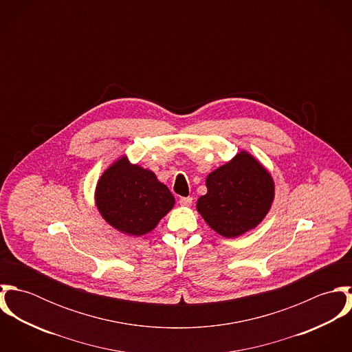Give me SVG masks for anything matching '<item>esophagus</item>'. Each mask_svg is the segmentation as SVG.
I'll list each match as a JSON object with an SVG mask.
<instances>
[{
    "mask_svg": "<svg viewBox=\"0 0 352 352\" xmlns=\"http://www.w3.org/2000/svg\"><path fill=\"white\" fill-rule=\"evenodd\" d=\"M180 201V204L182 206H184V207H190L191 204H192V198L191 197H183V198H180L179 199Z\"/></svg>",
    "mask_w": 352,
    "mask_h": 352,
    "instance_id": "1",
    "label": "esophagus"
}]
</instances>
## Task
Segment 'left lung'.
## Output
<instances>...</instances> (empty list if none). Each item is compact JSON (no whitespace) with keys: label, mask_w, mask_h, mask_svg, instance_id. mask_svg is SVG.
I'll list each match as a JSON object with an SVG mask.
<instances>
[{"label":"left lung","mask_w":352,"mask_h":352,"mask_svg":"<svg viewBox=\"0 0 352 352\" xmlns=\"http://www.w3.org/2000/svg\"><path fill=\"white\" fill-rule=\"evenodd\" d=\"M206 187L207 192L197 201V210L214 232L226 239L254 229L275 199L271 173L247 151L208 173Z\"/></svg>","instance_id":"obj_1"}]
</instances>
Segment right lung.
I'll return each mask as SVG.
<instances>
[{"label":"right lung","mask_w":352,"mask_h":352,"mask_svg":"<svg viewBox=\"0 0 352 352\" xmlns=\"http://www.w3.org/2000/svg\"><path fill=\"white\" fill-rule=\"evenodd\" d=\"M95 203L108 225L123 234L140 237L151 233L173 208L175 197L154 172L131 164L123 154L101 173Z\"/></svg>","instance_id":"obj_1"}]
</instances>
